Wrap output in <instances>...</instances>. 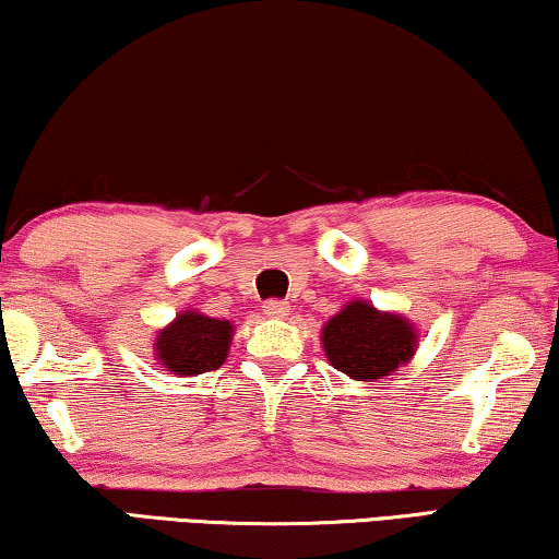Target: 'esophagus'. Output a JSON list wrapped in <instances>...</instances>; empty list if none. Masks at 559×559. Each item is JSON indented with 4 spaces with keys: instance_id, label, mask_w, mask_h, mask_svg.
<instances>
[{
    "instance_id": "esophagus-1",
    "label": "esophagus",
    "mask_w": 559,
    "mask_h": 559,
    "mask_svg": "<svg viewBox=\"0 0 559 559\" xmlns=\"http://www.w3.org/2000/svg\"><path fill=\"white\" fill-rule=\"evenodd\" d=\"M264 314H270V318H285V314H287V302H282V299H266V302H264Z\"/></svg>"
}]
</instances>
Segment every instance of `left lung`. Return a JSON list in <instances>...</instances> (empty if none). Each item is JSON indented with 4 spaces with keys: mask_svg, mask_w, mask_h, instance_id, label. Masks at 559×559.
Returning a JSON list of instances; mask_svg holds the SVG:
<instances>
[{
    "mask_svg": "<svg viewBox=\"0 0 559 559\" xmlns=\"http://www.w3.org/2000/svg\"><path fill=\"white\" fill-rule=\"evenodd\" d=\"M416 328L395 312H380L366 299L347 302L322 328V347L340 373L378 380L406 366L416 353Z\"/></svg>",
    "mask_w": 559,
    "mask_h": 559,
    "instance_id": "8db88e82",
    "label": "left lung"
}]
</instances>
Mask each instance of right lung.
I'll list each match as a JSON object with an SVG mask.
<instances>
[{
	"instance_id": "add662e5",
	"label": "right lung",
	"mask_w": 559,
	"mask_h": 559,
	"mask_svg": "<svg viewBox=\"0 0 559 559\" xmlns=\"http://www.w3.org/2000/svg\"><path fill=\"white\" fill-rule=\"evenodd\" d=\"M231 335L234 325L229 320L183 310L176 314L171 325L158 330L153 350H156L158 366L171 370L174 376H199L224 366Z\"/></svg>"
}]
</instances>
